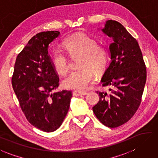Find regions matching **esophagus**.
<instances>
[{
  "mask_svg": "<svg viewBox=\"0 0 158 158\" xmlns=\"http://www.w3.org/2000/svg\"><path fill=\"white\" fill-rule=\"evenodd\" d=\"M87 94V93L85 91H81V90H74L73 93V96H75V97L85 95V94Z\"/></svg>",
  "mask_w": 158,
  "mask_h": 158,
  "instance_id": "esophagus-1",
  "label": "esophagus"
}]
</instances>
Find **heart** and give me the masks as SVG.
Segmentation results:
<instances>
[{"label":"heart","instance_id":"1","mask_svg":"<svg viewBox=\"0 0 158 158\" xmlns=\"http://www.w3.org/2000/svg\"><path fill=\"white\" fill-rule=\"evenodd\" d=\"M64 46L73 58L80 57L78 68L71 72L64 80V85L67 88L82 90L93 81L94 74H101L106 69L109 56L106 48L99 45L95 39L86 34H79L69 37L64 41ZM52 61L57 73L64 75L69 68V59L59 50H54Z\"/></svg>","mask_w":158,"mask_h":158}]
</instances>
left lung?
<instances>
[{
  "label": "left lung",
  "mask_w": 158,
  "mask_h": 158,
  "mask_svg": "<svg viewBox=\"0 0 158 158\" xmlns=\"http://www.w3.org/2000/svg\"><path fill=\"white\" fill-rule=\"evenodd\" d=\"M102 31L113 41L111 61L102 79L103 86L112 88L97 91L99 101L93 110L106 127L116 128L129 121L141 104L147 68L137 40L120 23L109 20Z\"/></svg>",
  "instance_id": "1"
}]
</instances>
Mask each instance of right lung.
<instances>
[{
    "label": "right lung",
    "instance_id": "1",
    "mask_svg": "<svg viewBox=\"0 0 158 158\" xmlns=\"http://www.w3.org/2000/svg\"><path fill=\"white\" fill-rule=\"evenodd\" d=\"M58 31L34 36L16 57L11 84L23 113L30 124L44 132H53L62 124L69 110L72 91L52 93L59 77L48 54V45Z\"/></svg>",
    "mask_w": 158,
    "mask_h": 158
}]
</instances>
